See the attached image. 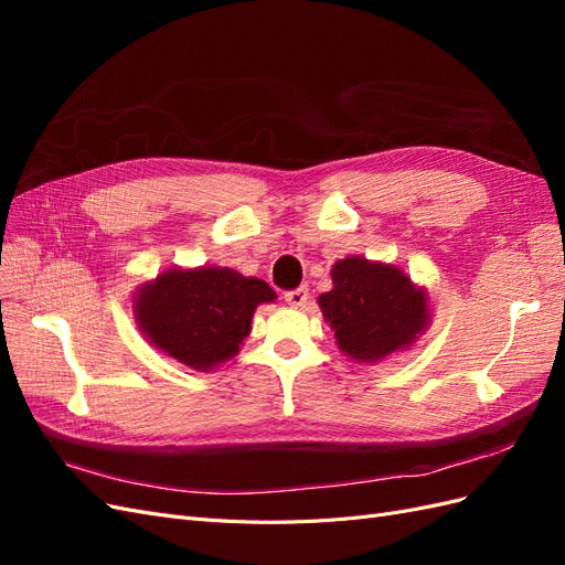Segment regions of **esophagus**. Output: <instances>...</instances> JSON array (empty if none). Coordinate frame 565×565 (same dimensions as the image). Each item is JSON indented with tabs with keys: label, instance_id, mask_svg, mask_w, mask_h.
<instances>
[{
	"label": "esophagus",
	"instance_id": "esophagus-1",
	"mask_svg": "<svg viewBox=\"0 0 565 565\" xmlns=\"http://www.w3.org/2000/svg\"><path fill=\"white\" fill-rule=\"evenodd\" d=\"M285 301L289 306H295V309H301V306H306V301H309V289L306 287L289 289V292H285Z\"/></svg>",
	"mask_w": 565,
	"mask_h": 565
}]
</instances>
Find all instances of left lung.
Returning a JSON list of instances; mask_svg holds the SVG:
<instances>
[{"label": "left lung", "instance_id": "8db88e82", "mask_svg": "<svg viewBox=\"0 0 565 565\" xmlns=\"http://www.w3.org/2000/svg\"><path fill=\"white\" fill-rule=\"evenodd\" d=\"M332 285L318 306L353 361L377 363L405 351L429 324V295L396 266L347 256L332 266Z\"/></svg>", "mask_w": 565, "mask_h": 565}]
</instances>
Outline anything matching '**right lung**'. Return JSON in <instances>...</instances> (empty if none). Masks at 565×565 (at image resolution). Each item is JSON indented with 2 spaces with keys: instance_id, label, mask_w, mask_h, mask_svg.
Wrapping results in <instances>:
<instances>
[{
  "instance_id": "right-lung-1",
  "label": "right lung",
  "mask_w": 565,
  "mask_h": 565,
  "mask_svg": "<svg viewBox=\"0 0 565 565\" xmlns=\"http://www.w3.org/2000/svg\"><path fill=\"white\" fill-rule=\"evenodd\" d=\"M276 297L268 282L233 268H169L136 289L134 318L152 347L210 372L235 358L256 306Z\"/></svg>"
}]
</instances>
